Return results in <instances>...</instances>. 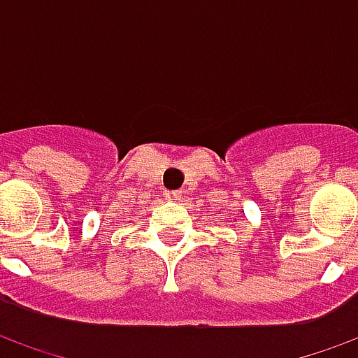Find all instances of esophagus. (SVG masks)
<instances>
[{"label": "esophagus", "mask_w": 358, "mask_h": 358, "mask_svg": "<svg viewBox=\"0 0 358 358\" xmlns=\"http://www.w3.org/2000/svg\"><path fill=\"white\" fill-rule=\"evenodd\" d=\"M164 199H169V201H178L182 194H180L178 189H164Z\"/></svg>", "instance_id": "34e87169"}]
</instances>
